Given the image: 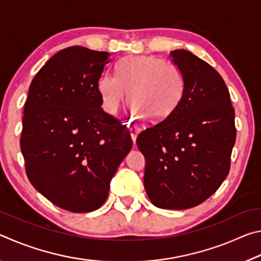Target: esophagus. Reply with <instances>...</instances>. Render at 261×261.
<instances>
[{
    "instance_id": "esophagus-1",
    "label": "esophagus",
    "mask_w": 261,
    "mask_h": 261,
    "mask_svg": "<svg viewBox=\"0 0 261 261\" xmlns=\"http://www.w3.org/2000/svg\"><path fill=\"white\" fill-rule=\"evenodd\" d=\"M140 129L138 126H132L130 127V136H131V139L134 141V145H136V140H137V137H138Z\"/></svg>"
}]
</instances>
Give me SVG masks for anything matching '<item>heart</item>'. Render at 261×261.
Returning a JSON list of instances; mask_svg holds the SVG:
<instances>
[{
    "label": "heart",
    "mask_w": 261,
    "mask_h": 261,
    "mask_svg": "<svg viewBox=\"0 0 261 261\" xmlns=\"http://www.w3.org/2000/svg\"><path fill=\"white\" fill-rule=\"evenodd\" d=\"M184 77L177 65L154 56H127L118 63L117 74L100 79L103 107L116 114L127 98L134 113L149 123L160 122L178 105L183 95Z\"/></svg>",
    "instance_id": "1"
}]
</instances>
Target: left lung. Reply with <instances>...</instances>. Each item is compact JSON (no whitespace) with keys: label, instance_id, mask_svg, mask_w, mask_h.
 Masks as SVG:
<instances>
[{"label":"left lung","instance_id":"1","mask_svg":"<svg viewBox=\"0 0 261 261\" xmlns=\"http://www.w3.org/2000/svg\"><path fill=\"white\" fill-rule=\"evenodd\" d=\"M170 56L183 73V95L165 120L140 132L137 145L146 160L144 187L153 205L187 210L208 199L228 176L235 110L213 67L184 49Z\"/></svg>","mask_w":261,"mask_h":261}]
</instances>
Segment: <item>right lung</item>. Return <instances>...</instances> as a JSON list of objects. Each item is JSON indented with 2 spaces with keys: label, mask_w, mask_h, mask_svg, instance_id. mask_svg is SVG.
Listing matches in <instances>:
<instances>
[{
  "label": "right lung",
  "mask_w": 261,
  "mask_h": 261,
  "mask_svg": "<svg viewBox=\"0 0 261 261\" xmlns=\"http://www.w3.org/2000/svg\"><path fill=\"white\" fill-rule=\"evenodd\" d=\"M109 53L72 46L47 61L30 85L20 149L31 184L73 213L102 206L132 147L125 125L101 108Z\"/></svg>",
  "instance_id": "right-lung-1"
}]
</instances>
